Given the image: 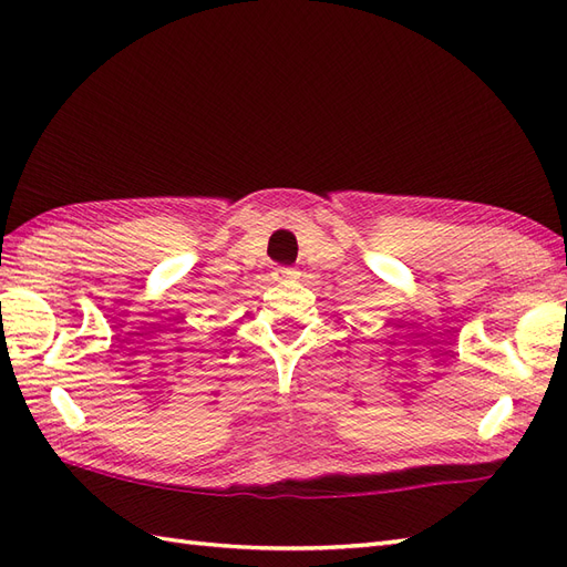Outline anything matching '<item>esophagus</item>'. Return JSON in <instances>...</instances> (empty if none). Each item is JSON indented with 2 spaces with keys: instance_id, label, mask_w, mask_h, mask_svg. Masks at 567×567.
Returning <instances> with one entry per match:
<instances>
[{
  "instance_id": "obj_1",
  "label": "esophagus",
  "mask_w": 567,
  "mask_h": 567,
  "mask_svg": "<svg viewBox=\"0 0 567 567\" xmlns=\"http://www.w3.org/2000/svg\"><path fill=\"white\" fill-rule=\"evenodd\" d=\"M300 279V271L296 267H277L274 269V281L279 284H296Z\"/></svg>"
}]
</instances>
